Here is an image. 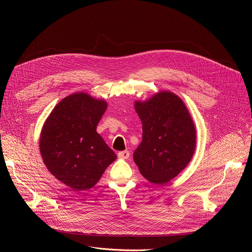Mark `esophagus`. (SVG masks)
<instances>
[{
  "label": "esophagus",
  "mask_w": 252,
  "mask_h": 252,
  "mask_svg": "<svg viewBox=\"0 0 252 252\" xmlns=\"http://www.w3.org/2000/svg\"><path fill=\"white\" fill-rule=\"evenodd\" d=\"M118 157L119 158H124V159H127V158L129 157V152L127 150L118 152Z\"/></svg>",
  "instance_id": "obj_1"
}]
</instances>
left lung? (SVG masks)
Instances as JSON below:
<instances>
[{"mask_svg":"<svg viewBox=\"0 0 252 252\" xmlns=\"http://www.w3.org/2000/svg\"><path fill=\"white\" fill-rule=\"evenodd\" d=\"M143 139L134 152L142 176L153 184H165L188 165L195 151L196 129L180 97L157 93L147 101H136Z\"/></svg>","mask_w":252,"mask_h":252,"instance_id":"8db88e82","label":"left lung"}]
</instances>
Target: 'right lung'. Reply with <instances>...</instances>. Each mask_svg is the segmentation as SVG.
Wrapping results in <instances>:
<instances>
[{
    "instance_id": "obj_1",
    "label": "right lung",
    "mask_w": 252,
    "mask_h": 252,
    "mask_svg": "<svg viewBox=\"0 0 252 252\" xmlns=\"http://www.w3.org/2000/svg\"><path fill=\"white\" fill-rule=\"evenodd\" d=\"M107 103L86 93L61 100L43 126L39 151L50 173L72 191L98 183L116 154L97 133Z\"/></svg>"
}]
</instances>
